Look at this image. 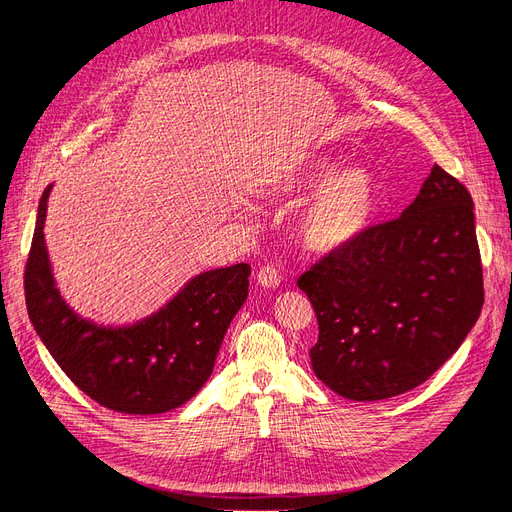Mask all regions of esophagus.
<instances>
[{"mask_svg": "<svg viewBox=\"0 0 512 512\" xmlns=\"http://www.w3.org/2000/svg\"><path fill=\"white\" fill-rule=\"evenodd\" d=\"M256 282L260 284V286H265V288H277L280 286V282H282V275H280V271H277L275 267H262L258 273H256Z\"/></svg>", "mask_w": 512, "mask_h": 512, "instance_id": "1", "label": "esophagus"}]
</instances>
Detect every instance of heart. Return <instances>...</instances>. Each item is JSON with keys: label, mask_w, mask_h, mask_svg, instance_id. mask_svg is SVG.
Listing matches in <instances>:
<instances>
[{"label": "heart", "mask_w": 512, "mask_h": 512, "mask_svg": "<svg viewBox=\"0 0 512 512\" xmlns=\"http://www.w3.org/2000/svg\"><path fill=\"white\" fill-rule=\"evenodd\" d=\"M339 164L327 156H312L297 168L269 179L262 194L284 203L309 205L299 218V241L314 254H337L359 241L376 220L380 209V181L365 166Z\"/></svg>", "instance_id": "obj_1"}]
</instances>
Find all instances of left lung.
I'll list each match as a JSON object with an SVG mask.
<instances>
[{
	"mask_svg": "<svg viewBox=\"0 0 512 512\" xmlns=\"http://www.w3.org/2000/svg\"><path fill=\"white\" fill-rule=\"evenodd\" d=\"M297 286L318 318L314 374L331 391L378 401L416 389L457 352L483 309L470 192L433 164L399 218L327 254Z\"/></svg>",
	"mask_w": 512,
	"mask_h": 512,
	"instance_id": "obj_1",
	"label": "left lung"
}]
</instances>
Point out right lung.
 <instances>
[{"mask_svg":"<svg viewBox=\"0 0 512 512\" xmlns=\"http://www.w3.org/2000/svg\"><path fill=\"white\" fill-rule=\"evenodd\" d=\"M44 190L25 267V303L42 344L64 374L100 406L123 414H162L192 399L215 365L230 320L247 299L245 262L205 271L156 314L128 327L81 318L61 297L44 243Z\"/></svg>","mask_w":512,"mask_h":512,"instance_id":"right-lung-1","label":"right lung"}]
</instances>
